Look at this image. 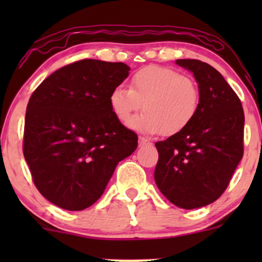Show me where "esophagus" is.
Listing matches in <instances>:
<instances>
[{"instance_id": "obj_1", "label": "esophagus", "mask_w": 262, "mask_h": 262, "mask_svg": "<svg viewBox=\"0 0 262 262\" xmlns=\"http://www.w3.org/2000/svg\"><path fill=\"white\" fill-rule=\"evenodd\" d=\"M148 144H150V141L148 139H145V138H143V137H139V146H140V148H141V146L148 145Z\"/></svg>"}]
</instances>
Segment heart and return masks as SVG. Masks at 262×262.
Wrapping results in <instances>:
<instances>
[{
	"mask_svg": "<svg viewBox=\"0 0 262 262\" xmlns=\"http://www.w3.org/2000/svg\"><path fill=\"white\" fill-rule=\"evenodd\" d=\"M201 92L192 77L162 66L150 65L132 76L130 90L116 87L110 106L119 122L128 123L138 111H145L129 123L134 130L167 137L185 130L196 118Z\"/></svg>",
	"mask_w": 262,
	"mask_h": 262,
	"instance_id": "heart-1",
	"label": "heart"
}]
</instances>
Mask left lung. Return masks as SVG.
<instances>
[{
	"label": "left lung",
	"mask_w": 262,
	"mask_h": 262,
	"mask_svg": "<svg viewBox=\"0 0 262 262\" xmlns=\"http://www.w3.org/2000/svg\"><path fill=\"white\" fill-rule=\"evenodd\" d=\"M201 92L196 118L185 130L155 143L154 179L171 203L194 209L217 201L229 185L244 152L242 102L219 71L207 62L179 59Z\"/></svg>",
	"instance_id": "obj_1"
}]
</instances>
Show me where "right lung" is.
<instances>
[{
  "mask_svg": "<svg viewBox=\"0 0 262 262\" xmlns=\"http://www.w3.org/2000/svg\"><path fill=\"white\" fill-rule=\"evenodd\" d=\"M129 70L123 62L80 60L48 76L29 98L23 154L35 187L60 208L92 206L118 162L137 149L138 135L110 106Z\"/></svg>",
  "mask_w": 262,
  "mask_h": 262,
  "instance_id": "1",
  "label": "right lung"
}]
</instances>
